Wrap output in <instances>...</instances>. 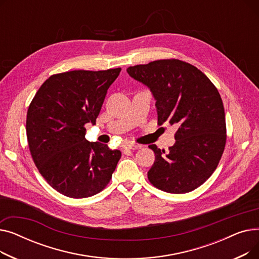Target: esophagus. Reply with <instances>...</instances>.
<instances>
[{"mask_svg": "<svg viewBox=\"0 0 259 259\" xmlns=\"http://www.w3.org/2000/svg\"><path fill=\"white\" fill-rule=\"evenodd\" d=\"M142 146L141 145H135V144H125L122 145V148L124 149H130V150H137V149H140Z\"/></svg>", "mask_w": 259, "mask_h": 259, "instance_id": "1", "label": "esophagus"}]
</instances>
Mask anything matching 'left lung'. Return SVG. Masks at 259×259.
<instances>
[{"mask_svg":"<svg viewBox=\"0 0 259 259\" xmlns=\"http://www.w3.org/2000/svg\"><path fill=\"white\" fill-rule=\"evenodd\" d=\"M127 72L150 89L157 124L179 127L167 153L149 146L155 154L149 181L168 193L192 191L212 175L225 149V109L219 90L196 67L180 60L137 65Z\"/></svg>","mask_w":259,"mask_h":259,"instance_id":"left-lung-1","label":"left lung"}]
</instances>
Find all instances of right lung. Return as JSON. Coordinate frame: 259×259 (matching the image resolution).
<instances>
[{
	"label": "right lung",
	"instance_id": "right-lung-1",
	"mask_svg": "<svg viewBox=\"0 0 259 259\" xmlns=\"http://www.w3.org/2000/svg\"><path fill=\"white\" fill-rule=\"evenodd\" d=\"M120 70L51 75L28 108L26 133L34 164L46 182L65 196L95 195L111 180L121 153L88 142L85 125H95L107 90Z\"/></svg>",
	"mask_w": 259,
	"mask_h": 259
}]
</instances>
